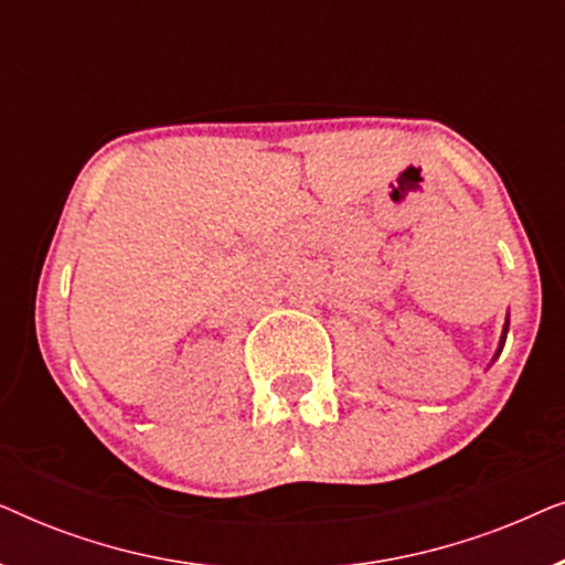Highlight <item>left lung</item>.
Segmentation results:
<instances>
[{"label":"left lung","mask_w":565,"mask_h":565,"mask_svg":"<svg viewBox=\"0 0 565 565\" xmlns=\"http://www.w3.org/2000/svg\"><path fill=\"white\" fill-rule=\"evenodd\" d=\"M507 329H509V323L504 327V337H501V347H504V339H507ZM501 352V350H499Z\"/></svg>","instance_id":"8db88e82"}]
</instances>
